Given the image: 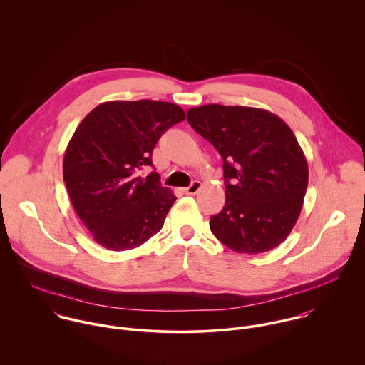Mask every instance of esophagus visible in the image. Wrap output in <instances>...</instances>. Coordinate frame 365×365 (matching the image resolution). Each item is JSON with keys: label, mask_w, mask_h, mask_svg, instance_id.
Wrapping results in <instances>:
<instances>
[{"label": "esophagus", "mask_w": 365, "mask_h": 365, "mask_svg": "<svg viewBox=\"0 0 365 365\" xmlns=\"http://www.w3.org/2000/svg\"><path fill=\"white\" fill-rule=\"evenodd\" d=\"M201 187H202V184L200 182V181H192L191 182V185L190 187H187V188H184V192L185 194H188V195H194V194H197L200 190H201Z\"/></svg>", "instance_id": "obj_1"}]
</instances>
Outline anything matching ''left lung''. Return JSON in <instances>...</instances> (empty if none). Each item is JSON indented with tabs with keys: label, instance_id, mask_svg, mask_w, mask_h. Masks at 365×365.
I'll return each instance as SVG.
<instances>
[{
	"label": "left lung",
	"instance_id": "8db88e82",
	"mask_svg": "<svg viewBox=\"0 0 365 365\" xmlns=\"http://www.w3.org/2000/svg\"><path fill=\"white\" fill-rule=\"evenodd\" d=\"M187 120L223 158L225 207L210 230L226 247L257 255L281 245L295 226L308 188V163L289 126L250 106L190 108Z\"/></svg>",
	"mask_w": 365,
	"mask_h": 365
}]
</instances>
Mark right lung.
I'll list each match as a JSON object with an SVG mask.
<instances>
[{
  "mask_svg": "<svg viewBox=\"0 0 365 365\" xmlns=\"http://www.w3.org/2000/svg\"><path fill=\"white\" fill-rule=\"evenodd\" d=\"M185 119L178 105L152 100L108 101L77 126L64 160L63 180L73 208L94 240L108 250L139 247L163 227L177 197L152 171L160 136Z\"/></svg>",
  "mask_w": 365,
  "mask_h": 365,
  "instance_id": "1",
  "label": "right lung"
}]
</instances>
